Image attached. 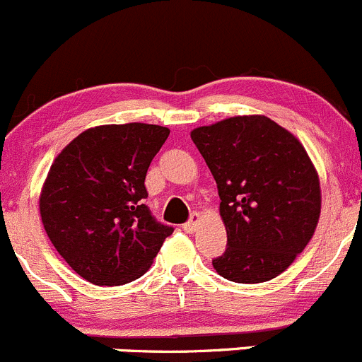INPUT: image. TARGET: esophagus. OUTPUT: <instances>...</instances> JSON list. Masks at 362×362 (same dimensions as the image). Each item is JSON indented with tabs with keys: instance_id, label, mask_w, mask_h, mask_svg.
Segmentation results:
<instances>
[{
	"instance_id": "1",
	"label": "esophagus",
	"mask_w": 362,
	"mask_h": 362,
	"mask_svg": "<svg viewBox=\"0 0 362 362\" xmlns=\"http://www.w3.org/2000/svg\"><path fill=\"white\" fill-rule=\"evenodd\" d=\"M200 219H202V216H200L199 212H193L192 218H189V221H188V223H185V225H182V230H185L186 233H193V232H195L197 228H199Z\"/></svg>"
}]
</instances>
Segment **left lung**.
<instances>
[{"mask_svg":"<svg viewBox=\"0 0 362 362\" xmlns=\"http://www.w3.org/2000/svg\"><path fill=\"white\" fill-rule=\"evenodd\" d=\"M192 139L218 185L226 251L221 277L258 284L277 277L307 247L320 216L319 174L303 144L264 115L197 127Z\"/></svg>","mask_w":362,"mask_h":362,"instance_id":"obj_1","label":"left lung"}]
</instances>
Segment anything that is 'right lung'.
<instances>
[{"label":"right lung","instance_id":"1","mask_svg":"<svg viewBox=\"0 0 362 362\" xmlns=\"http://www.w3.org/2000/svg\"><path fill=\"white\" fill-rule=\"evenodd\" d=\"M169 132L137 122L92 127L55 156L40 193V214L54 247L85 281H136L174 232L143 204L148 167Z\"/></svg>","mask_w":362,"mask_h":362}]
</instances>
